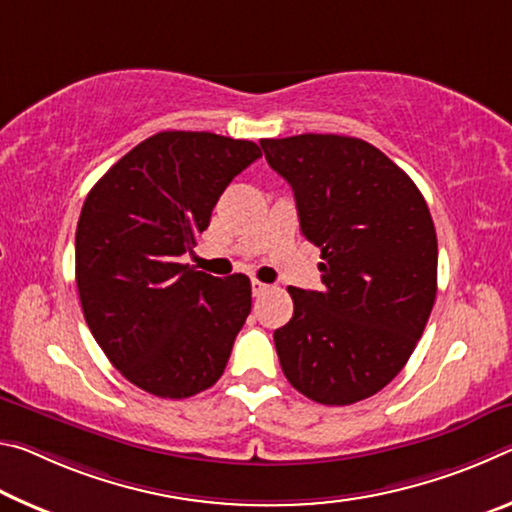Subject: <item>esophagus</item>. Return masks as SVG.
Listing matches in <instances>:
<instances>
[{"label":"esophagus","mask_w":512,"mask_h":512,"mask_svg":"<svg viewBox=\"0 0 512 512\" xmlns=\"http://www.w3.org/2000/svg\"><path fill=\"white\" fill-rule=\"evenodd\" d=\"M267 290H270V286H267V283L258 281V279L251 281V295H254V297H261V295H265Z\"/></svg>","instance_id":"34e87169"}]
</instances>
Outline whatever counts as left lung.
<instances>
[{
	"mask_svg": "<svg viewBox=\"0 0 512 512\" xmlns=\"http://www.w3.org/2000/svg\"><path fill=\"white\" fill-rule=\"evenodd\" d=\"M295 192L299 226L322 251V292L288 288L274 331L301 395L349 406L383 390L422 338L438 292V238L413 179L370 142L335 133L261 140Z\"/></svg>",
	"mask_w": 512,
	"mask_h": 512,
	"instance_id": "8db88e82",
	"label": "left lung"
}]
</instances>
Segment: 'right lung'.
Listing matches in <instances>:
<instances>
[{
  "label": "right lung",
  "mask_w": 512,
  "mask_h": 512,
  "mask_svg": "<svg viewBox=\"0 0 512 512\" xmlns=\"http://www.w3.org/2000/svg\"><path fill=\"white\" fill-rule=\"evenodd\" d=\"M261 158L251 140L161 131L124 154L83 201L77 288L83 317L124 379L186 399L211 388L251 311L245 274L181 263L233 177Z\"/></svg>",
  "instance_id": "add662e5"
}]
</instances>
